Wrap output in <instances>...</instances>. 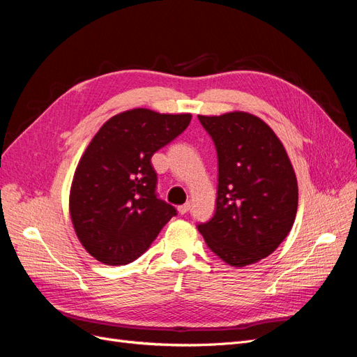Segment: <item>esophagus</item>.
<instances>
[{
	"label": "esophagus",
	"instance_id": "1",
	"mask_svg": "<svg viewBox=\"0 0 357 357\" xmlns=\"http://www.w3.org/2000/svg\"><path fill=\"white\" fill-rule=\"evenodd\" d=\"M177 210H178V213H180V214H186V213L190 210V204H189V202L183 204V205H180V207H178Z\"/></svg>",
	"mask_w": 357,
	"mask_h": 357
}]
</instances>
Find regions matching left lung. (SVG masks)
I'll list each match as a JSON object with an SVG mask.
<instances>
[{
    "label": "left lung",
    "instance_id": "8db88e82",
    "mask_svg": "<svg viewBox=\"0 0 357 357\" xmlns=\"http://www.w3.org/2000/svg\"><path fill=\"white\" fill-rule=\"evenodd\" d=\"M219 160L215 213L198 225L213 253L231 266L271 255L294 226L298 181L286 149L262 119L245 112L201 116Z\"/></svg>",
    "mask_w": 357,
    "mask_h": 357
}]
</instances>
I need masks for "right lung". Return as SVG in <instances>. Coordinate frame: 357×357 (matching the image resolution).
Wrapping results in <instances>:
<instances>
[{
	"label": "right lung",
	"mask_w": 357,
	"mask_h": 357,
	"mask_svg": "<svg viewBox=\"0 0 357 357\" xmlns=\"http://www.w3.org/2000/svg\"><path fill=\"white\" fill-rule=\"evenodd\" d=\"M192 114L132 109L109 119L75 168L70 215L96 261L126 265L142 256L177 211L156 197L153 153L178 137Z\"/></svg>",
	"instance_id": "1"
}]
</instances>
